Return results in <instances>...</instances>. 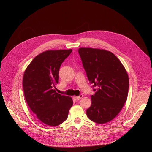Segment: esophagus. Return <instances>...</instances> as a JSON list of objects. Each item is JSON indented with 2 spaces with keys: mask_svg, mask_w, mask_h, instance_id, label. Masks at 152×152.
I'll use <instances>...</instances> for the list:
<instances>
[{
  "mask_svg": "<svg viewBox=\"0 0 152 152\" xmlns=\"http://www.w3.org/2000/svg\"><path fill=\"white\" fill-rule=\"evenodd\" d=\"M82 97H83V95H82V94H80L79 96H74V98H75V99H76V100H79V99H80Z\"/></svg>",
  "mask_w": 152,
  "mask_h": 152,
  "instance_id": "34e87169",
  "label": "esophagus"
}]
</instances>
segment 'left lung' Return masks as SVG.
<instances>
[{"instance_id":"8db88e82","label":"left lung","mask_w":152,"mask_h":152,"mask_svg":"<svg viewBox=\"0 0 152 152\" xmlns=\"http://www.w3.org/2000/svg\"><path fill=\"white\" fill-rule=\"evenodd\" d=\"M78 52L89 81L97 89L86 110L88 118L98 124L113 120L127 100L129 77L121 61L104 49L80 48Z\"/></svg>"}]
</instances>
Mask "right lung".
I'll list each match as a JSON object with an SVG mask.
<instances>
[{
    "label": "right lung",
    "mask_w": 152,
    "mask_h": 152,
    "mask_svg": "<svg viewBox=\"0 0 152 152\" xmlns=\"http://www.w3.org/2000/svg\"><path fill=\"white\" fill-rule=\"evenodd\" d=\"M72 49L46 50L35 56L25 71L23 88L26 101L39 120L56 126L66 121L72 98L54 88L59 82L61 64Z\"/></svg>",
    "instance_id": "1"
}]
</instances>
